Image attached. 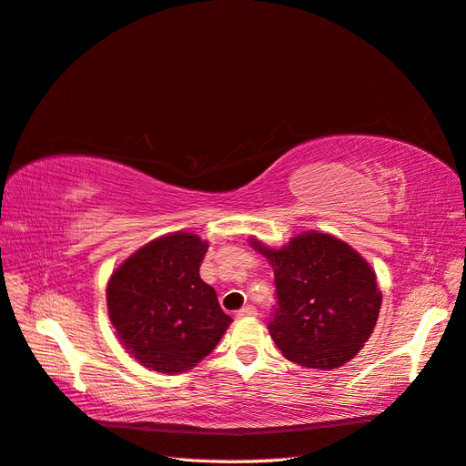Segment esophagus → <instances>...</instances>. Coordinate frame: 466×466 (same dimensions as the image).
Instances as JSON below:
<instances>
[{
  "mask_svg": "<svg viewBox=\"0 0 466 466\" xmlns=\"http://www.w3.org/2000/svg\"><path fill=\"white\" fill-rule=\"evenodd\" d=\"M256 314H258V310L254 307H244V309H240V310L236 312L238 318H251V316H256Z\"/></svg>",
  "mask_w": 466,
  "mask_h": 466,
  "instance_id": "34e87169",
  "label": "esophagus"
}]
</instances>
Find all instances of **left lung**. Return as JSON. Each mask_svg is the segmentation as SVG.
<instances>
[{
  "label": "left lung",
  "mask_w": 466,
  "mask_h": 466,
  "mask_svg": "<svg viewBox=\"0 0 466 466\" xmlns=\"http://www.w3.org/2000/svg\"><path fill=\"white\" fill-rule=\"evenodd\" d=\"M249 246L275 273L277 310L269 334L281 353L307 369L345 365L373 334L382 302L375 269L339 238L309 230L281 248L256 236Z\"/></svg>",
  "instance_id": "left-lung-1"
}]
</instances>
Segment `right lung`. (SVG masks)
<instances>
[{"label": "right lung", "instance_id": "add662e5", "mask_svg": "<svg viewBox=\"0 0 466 466\" xmlns=\"http://www.w3.org/2000/svg\"><path fill=\"white\" fill-rule=\"evenodd\" d=\"M208 242L171 232L144 244L111 273L109 320L132 359L156 373L193 369L217 348L232 318L198 268Z\"/></svg>", "mask_w": 466, "mask_h": 466}]
</instances>
